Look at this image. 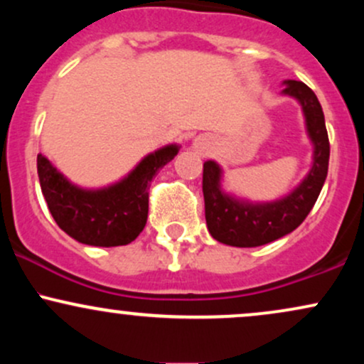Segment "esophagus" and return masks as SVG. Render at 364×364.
Instances as JSON below:
<instances>
[{
    "mask_svg": "<svg viewBox=\"0 0 364 364\" xmlns=\"http://www.w3.org/2000/svg\"><path fill=\"white\" fill-rule=\"evenodd\" d=\"M195 149L198 150V152H202V154H205L207 150H208V147H210V140L207 139V136H198V139L195 140Z\"/></svg>",
    "mask_w": 364,
    "mask_h": 364,
    "instance_id": "esophagus-1",
    "label": "esophagus"
}]
</instances>
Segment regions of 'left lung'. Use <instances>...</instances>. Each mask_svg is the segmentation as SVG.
<instances>
[{"label":"left lung","mask_w":364,"mask_h":364,"mask_svg":"<svg viewBox=\"0 0 364 364\" xmlns=\"http://www.w3.org/2000/svg\"><path fill=\"white\" fill-rule=\"evenodd\" d=\"M284 95L301 104L313 144V164L289 195L274 202H248L223 190V169L214 161L203 164V200L208 232L219 243L253 248L289 235L306 219L318 198L328 171L330 144L325 118L315 92L303 82H284Z\"/></svg>","instance_id":"left-lung-1"}]
</instances>
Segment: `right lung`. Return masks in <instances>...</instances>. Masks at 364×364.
Returning <instances> with one entry per match:
<instances>
[{
  "label": "right lung",
  "mask_w": 364,
  "mask_h": 364,
  "mask_svg": "<svg viewBox=\"0 0 364 364\" xmlns=\"http://www.w3.org/2000/svg\"><path fill=\"white\" fill-rule=\"evenodd\" d=\"M179 152L176 144L145 156L118 183L87 190L68 181L43 154L37 156L41 190L53 219L78 243L121 246L144 231L149 214V188L156 174Z\"/></svg>",
  "instance_id": "add662e5"
}]
</instances>
